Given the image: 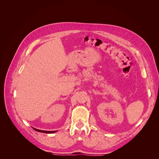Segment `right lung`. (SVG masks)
<instances>
[{
  "mask_svg": "<svg viewBox=\"0 0 159 159\" xmlns=\"http://www.w3.org/2000/svg\"><path fill=\"white\" fill-rule=\"evenodd\" d=\"M34 129L35 130V131H38V132H41V133H55L56 131H42V130H39V129H36L35 128H34Z\"/></svg>",
  "mask_w": 159,
  "mask_h": 159,
  "instance_id": "right-lung-1",
  "label": "right lung"
}]
</instances>
